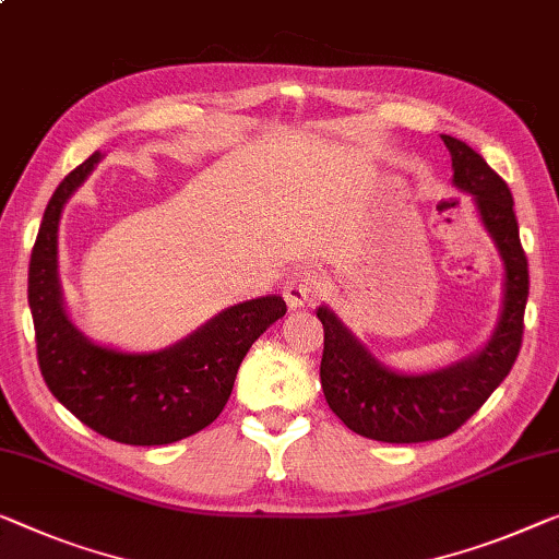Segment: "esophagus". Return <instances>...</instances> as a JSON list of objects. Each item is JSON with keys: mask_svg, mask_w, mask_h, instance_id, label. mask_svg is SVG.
<instances>
[{"mask_svg": "<svg viewBox=\"0 0 559 559\" xmlns=\"http://www.w3.org/2000/svg\"><path fill=\"white\" fill-rule=\"evenodd\" d=\"M323 294H326V281L319 271L311 269H298L296 273H290L286 286H283V298L290 308L316 304Z\"/></svg>", "mask_w": 559, "mask_h": 559, "instance_id": "34e87169", "label": "esophagus"}]
</instances>
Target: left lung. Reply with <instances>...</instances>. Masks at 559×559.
Here are the masks:
<instances>
[{"mask_svg": "<svg viewBox=\"0 0 559 559\" xmlns=\"http://www.w3.org/2000/svg\"><path fill=\"white\" fill-rule=\"evenodd\" d=\"M452 155L454 186L469 193L504 261V301L492 338L479 354L429 373H399L373 359L329 306L323 323L321 386L331 412L356 435L416 444L449 437L502 384L518 361L530 294L527 255L520 243L514 200L485 157L452 135H441Z\"/></svg>", "mask_w": 559, "mask_h": 559, "instance_id": "8db88e82", "label": "left lung"}]
</instances>
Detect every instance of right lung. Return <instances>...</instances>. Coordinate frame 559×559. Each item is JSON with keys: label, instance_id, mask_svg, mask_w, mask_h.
<instances>
[{"label": "right lung", "instance_id": "add662e5", "mask_svg": "<svg viewBox=\"0 0 559 559\" xmlns=\"http://www.w3.org/2000/svg\"><path fill=\"white\" fill-rule=\"evenodd\" d=\"M103 155L93 153L57 186L29 258V308L47 389L82 424L120 444H173L218 419L238 366L261 333L286 316L281 296L221 311L163 352L130 354L93 344L64 311L57 273L62 207Z\"/></svg>", "mask_w": 559, "mask_h": 559}]
</instances>
